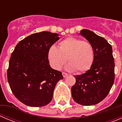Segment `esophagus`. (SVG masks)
Here are the masks:
<instances>
[{"label":"esophagus","instance_id":"34e87169","mask_svg":"<svg viewBox=\"0 0 122 122\" xmlns=\"http://www.w3.org/2000/svg\"><path fill=\"white\" fill-rule=\"evenodd\" d=\"M62 75H63V76L64 77H65L66 76H67L68 74L66 73H65V72H62Z\"/></svg>","mask_w":122,"mask_h":122}]
</instances>
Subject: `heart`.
Returning a JSON list of instances; mask_svg holds the SVG:
<instances>
[{
  "mask_svg": "<svg viewBox=\"0 0 122 122\" xmlns=\"http://www.w3.org/2000/svg\"><path fill=\"white\" fill-rule=\"evenodd\" d=\"M48 57L50 65L56 70H60L68 59L70 62L65 68L81 73L91 68L94 60V50L89 42L68 37L60 42L59 48L51 46Z\"/></svg>",
  "mask_w": 122,
  "mask_h": 122,
  "instance_id": "1",
  "label": "heart"
}]
</instances>
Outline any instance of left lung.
Segmentation results:
<instances>
[{
	"instance_id": "left-lung-1",
	"label": "left lung",
	"mask_w": 122,
	"mask_h": 122,
	"mask_svg": "<svg viewBox=\"0 0 122 122\" xmlns=\"http://www.w3.org/2000/svg\"><path fill=\"white\" fill-rule=\"evenodd\" d=\"M80 34L93 46L94 60L90 70L74 76L76 83L71 87L73 98L84 106L97 104L108 95L114 82V59L112 48L104 38L83 29Z\"/></svg>"
}]
</instances>
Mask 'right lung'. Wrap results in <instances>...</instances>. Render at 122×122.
I'll list each match as a JSON object with an SVG mask.
<instances>
[{"instance_id":"1","label":"right lung","mask_w":122,"mask_h":122,"mask_svg":"<svg viewBox=\"0 0 122 122\" xmlns=\"http://www.w3.org/2000/svg\"><path fill=\"white\" fill-rule=\"evenodd\" d=\"M57 33L41 32L20 41L11 55L7 79L14 95L22 103L42 107L51 101L62 72L49 65L48 52L59 40Z\"/></svg>"}]
</instances>
